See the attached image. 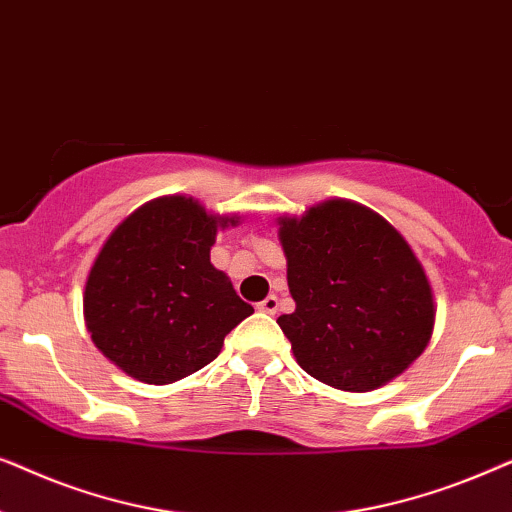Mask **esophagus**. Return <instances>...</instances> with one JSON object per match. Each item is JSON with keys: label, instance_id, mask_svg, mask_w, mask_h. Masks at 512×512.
Masks as SVG:
<instances>
[{"label": "esophagus", "instance_id": "esophagus-1", "mask_svg": "<svg viewBox=\"0 0 512 512\" xmlns=\"http://www.w3.org/2000/svg\"><path fill=\"white\" fill-rule=\"evenodd\" d=\"M256 307H258V310H261V312H265V314H275L277 307H279V300H277L275 293H270V296L263 298L261 303H258Z\"/></svg>", "mask_w": 512, "mask_h": 512}]
</instances>
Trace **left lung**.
Masks as SVG:
<instances>
[{
  "instance_id": "obj_1",
  "label": "left lung",
  "mask_w": 512,
  "mask_h": 512,
  "mask_svg": "<svg viewBox=\"0 0 512 512\" xmlns=\"http://www.w3.org/2000/svg\"><path fill=\"white\" fill-rule=\"evenodd\" d=\"M279 240L296 310L277 324L307 375L370 391L424 352L436 319L429 279L380 214L328 200L279 221Z\"/></svg>"
}]
</instances>
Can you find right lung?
<instances>
[{"label": "right lung", "mask_w": 512, "mask_h": 512, "mask_svg": "<svg viewBox=\"0 0 512 512\" xmlns=\"http://www.w3.org/2000/svg\"><path fill=\"white\" fill-rule=\"evenodd\" d=\"M235 226L193 198L170 195L132 212L90 268L83 314L95 347L123 373L170 384L219 356L254 307L209 263L216 230Z\"/></svg>", "instance_id": "add662e5"}]
</instances>
